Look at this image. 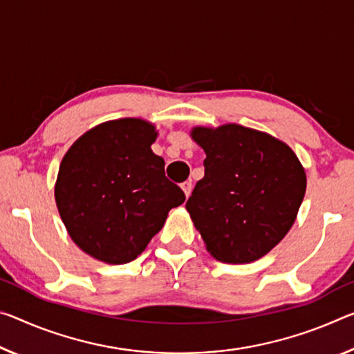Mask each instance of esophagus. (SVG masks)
<instances>
[{"label": "esophagus", "mask_w": 354, "mask_h": 354, "mask_svg": "<svg viewBox=\"0 0 354 354\" xmlns=\"http://www.w3.org/2000/svg\"><path fill=\"white\" fill-rule=\"evenodd\" d=\"M181 189H183L184 195H186V197H189L190 192H192V183H190V181L183 183V184H181Z\"/></svg>", "instance_id": "1"}]
</instances>
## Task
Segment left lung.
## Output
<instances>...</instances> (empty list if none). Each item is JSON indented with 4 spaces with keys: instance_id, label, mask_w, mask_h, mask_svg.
Segmentation results:
<instances>
[{
    "instance_id": "8db88e82",
    "label": "left lung",
    "mask_w": 354,
    "mask_h": 354,
    "mask_svg": "<svg viewBox=\"0 0 354 354\" xmlns=\"http://www.w3.org/2000/svg\"><path fill=\"white\" fill-rule=\"evenodd\" d=\"M205 176L187 200L206 250L222 263L265 257L293 227L306 194L304 167L287 143L234 122L195 126Z\"/></svg>"
}]
</instances>
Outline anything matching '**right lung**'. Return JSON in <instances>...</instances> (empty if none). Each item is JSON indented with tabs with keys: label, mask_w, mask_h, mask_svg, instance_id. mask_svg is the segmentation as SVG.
Here are the masks:
<instances>
[{
	"label": "right lung",
	"mask_w": 354,
	"mask_h": 354,
	"mask_svg": "<svg viewBox=\"0 0 354 354\" xmlns=\"http://www.w3.org/2000/svg\"><path fill=\"white\" fill-rule=\"evenodd\" d=\"M159 132L142 118L105 121L78 137L61 160L55 183L58 212L72 241L109 265L142 254L184 203L151 145Z\"/></svg>",
	"instance_id": "1"
}]
</instances>
